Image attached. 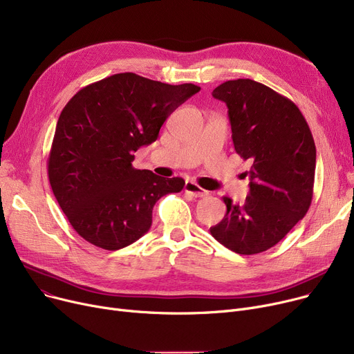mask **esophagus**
Returning a JSON list of instances; mask_svg holds the SVG:
<instances>
[{"label":"esophagus","mask_w":354,"mask_h":354,"mask_svg":"<svg viewBox=\"0 0 354 354\" xmlns=\"http://www.w3.org/2000/svg\"><path fill=\"white\" fill-rule=\"evenodd\" d=\"M183 189H185V192L195 196V198H202V196H207L208 195V191L202 189L198 183H195L192 180L185 182V188Z\"/></svg>","instance_id":"esophagus-1"}]
</instances>
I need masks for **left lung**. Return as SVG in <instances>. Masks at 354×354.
<instances>
[{
  "instance_id": "obj_1",
  "label": "left lung",
  "mask_w": 354,
  "mask_h": 354,
  "mask_svg": "<svg viewBox=\"0 0 354 354\" xmlns=\"http://www.w3.org/2000/svg\"><path fill=\"white\" fill-rule=\"evenodd\" d=\"M212 96L228 107L235 152L252 162L244 203L224 196L227 214L211 227L228 250L252 255L274 247L304 218L313 199L315 145L287 97L251 79L219 84Z\"/></svg>"
}]
</instances>
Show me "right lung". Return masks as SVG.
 <instances>
[{
  "mask_svg": "<svg viewBox=\"0 0 354 354\" xmlns=\"http://www.w3.org/2000/svg\"><path fill=\"white\" fill-rule=\"evenodd\" d=\"M199 90L119 73L83 87L64 106L48 179L71 227L87 243L109 251L133 244L151 228L155 203L182 191V178L135 169L133 153L155 142L163 122Z\"/></svg>",
  "mask_w": 354,
  "mask_h": 354,
  "instance_id": "add662e5",
  "label": "right lung"
}]
</instances>
